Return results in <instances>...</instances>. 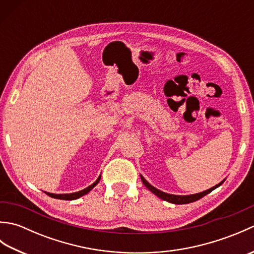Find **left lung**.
Returning a JSON list of instances; mask_svg holds the SVG:
<instances>
[{"instance_id": "1", "label": "left lung", "mask_w": 254, "mask_h": 254, "mask_svg": "<svg viewBox=\"0 0 254 254\" xmlns=\"http://www.w3.org/2000/svg\"><path fill=\"white\" fill-rule=\"evenodd\" d=\"M141 179L145 185V187L148 188V190L152 191L155 194V195H157L161 199H165V201H168V202L174 203V204H188V203H192L194 201H197V199L202 198L203 196L206 195V194H208L209 192H212L214 189H216L217 187H219L223 183V182H220V183H218L217 186L210 188L206 191L197 193V194H192V195H174V194H168V193H165V192H161V191L157 190V189L154 188L153 186H150L149 183L146 180H145L142 176H141Z\"/></svg>"}]
</instances>
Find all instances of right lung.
Segmentation results:
<instances>
[{"label":"right lung","mask_w":254,"mask_h":254,"mask_svg":"<svg viewBox=\"0 0 254 254\" xmlns=\"http://www.w3.org/2000/svg\"><path fill=\"white\" fill-rule=\"evenodd\" d=\"M99 180H100V177L93 183V185L89 186L88 188H86V189H84V190L78 191V192H75V193H69V194H53V193H48V192H46V193L49 196H51V197L59 198V199H66V201H71V199H76V198H78L80 196L85 195V194H87L91 190V189H93L97 185V183L99 182Z\"/></svg>","instance_id":"add662e5"}]
</instances>
